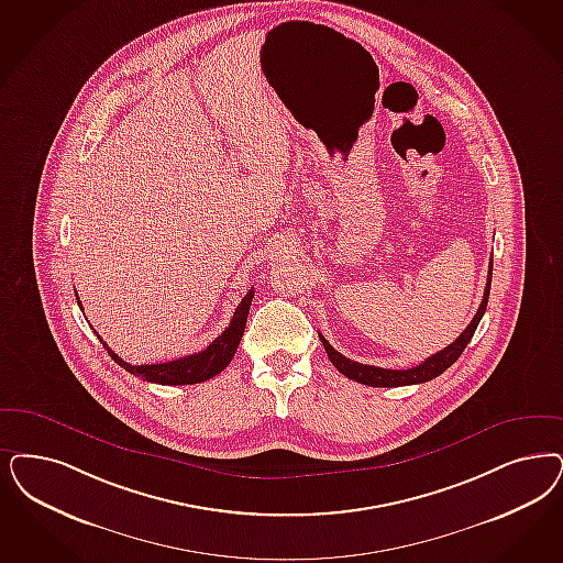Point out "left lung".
Masks as SVG:
<instances>
[{"label": "left lung", "instance_id": "left-lung-1", "mask_svg": "<svg viewBox=\"0 0 563 563\" xmlns=\"http://www.w3.org/2000/svg\"><path fill=\"white\" fill-rule=\"evenodd\" d=\"M490 278H493V260L488 264V276H486L485 295L481 301V308L476 311V316L472 318V322L465 327L464 332L451 343L445 350L434 353L427 357L420 366H413L408 369H387L376 368V366H366L360 362L347 360L345 355H341L339 351L330 345L329 341L320 334V341L324 345V350L329 353V360L332 366L339 369L341 374H345L351 380L368 385V387H406V385H420L428 383L432 378H437L439 374H443L451 364H455V360L464 353L465 345L472 341L474 332L478 329L483 316H485L486 303H488V292H490Z\"/></svg>", "mask_w": 563, "mask_h": 563}]
</instances>
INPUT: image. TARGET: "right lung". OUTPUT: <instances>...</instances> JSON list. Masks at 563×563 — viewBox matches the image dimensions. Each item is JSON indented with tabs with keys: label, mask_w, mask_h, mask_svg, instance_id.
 <instances>
[{
	"label": "right lung",
	"mask_w": 563,
	"mask_h": 563,
	"mask_svg": "<svg viewBox=\"0 0 563 563\" xmlns=\"http://www.w3.org/2000/svg\"><path fill=\"white\" fill-rule=\"evenodd\" d=\"M252 299L253 289H250V292L236 306L229 329L224 330L218 339H213L206 350L199 351V353H191V355H185V357H178V360H173V362L150 364V366H133V364L124 362L122 357H118L117 353L103 343L101 336H98V339L103 343V347L110 353V357L117 362L118 366H122L126 372L135 374V376L147 380V383H155V385H195V383H203V380L213 378L216 374H220L222 369L231 364L234 351H236L239 343H241L245 324H247ZM77 303L78 308L82 310L78 297Z\"/></svg>",
	"instance_id": "obj_1"
}]
</instances>
